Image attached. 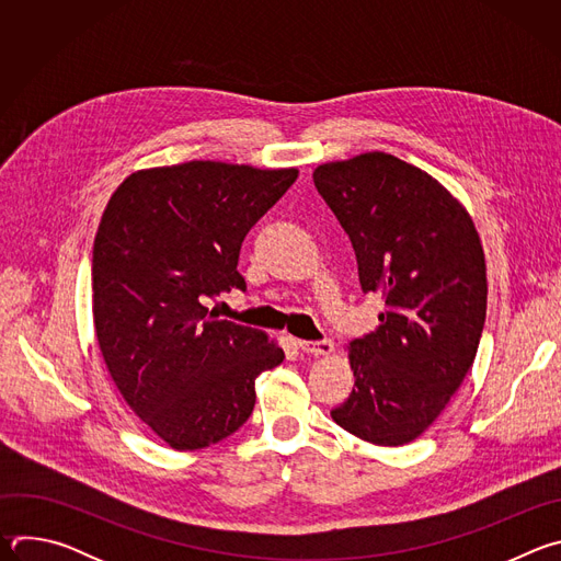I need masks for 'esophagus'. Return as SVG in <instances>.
<instances>
[{
    "instance_id": "34e87169",
    "label": "esophagus",
    "mask_w": 561,
    "mask_h": 561,
    "mask_svg": "<svg viewBox=\"0 0 561 561\" xmlns=\"http://www.w3.org/2000/svg\"><path fill=\"white\" fill-rule=\"evenodd\" d=\"M297 344H299V348H301L304 353L314 355V357H319V355H331V353L335 351V344H333L331 337L317 340V342H306V340H301V342H297Z\"/></svg>"
}]
</instances>
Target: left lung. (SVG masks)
I'll use <instances>...</instances> for the list:
<instances>
[{
  "label": "left lung",
  "instance_id": "obj_1",
  "mask_svg": "<svg viewBox=\"0 0 561 561\" xmlns=\"http://www.w3.org/2000/svg\"><path fill=\"white\" fill-rule=\"evenodd\" d=\"M357 255L379 329L351 342L355 388L333 420L377 446L420 437L472 366L486 319V264L463 206L428 173L364 152L312 173Z\"/></svg>",
  "mask_w": 561,
  "mask_h": 561
}]
</instances>
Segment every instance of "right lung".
Returning a JSON list of instances; mask_svg holds the SVG:
<instances>
[{
  "label": "right lung",
  "instance_id": "add662e5",
  "mask_svg": "<svg viewBox=\"0 0 561 561\" xmlns=\"http://www.w3.org/2000/svg\"><path fill=\"white\" fill-rule=\"evenodd\" d=\"M297 180L186 162L133 173L93 247V317L106 368L137 417L175 450L221 442L255 409V379L284 362L262 331L206 308L230 288L244 237Z\"/></svg>",
  "mask_w": 561,
  "mask_h": 561
}]
</instances>
